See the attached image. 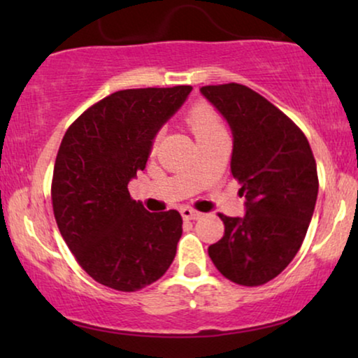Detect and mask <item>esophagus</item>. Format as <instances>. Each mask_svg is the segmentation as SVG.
Listing matches in <instances>:
<instances>
[{
	"instance_id": "34e87169",
	"label": "esophagus",
	"mask_w": 358,
	"mask_h": 358,
	"mask_svg": "<svg viewBox=\"0 0 358 358\" xmlns=\"http://www.w3.org/2000/svg\"><path fill=\"white\" fill-rule=\"evenodd\" d=\"M180 215H182V218L184 220H197V218H200V212H197V210H194V208H190V207H184V208H180Z\"/></svg>"
}]
</instances>
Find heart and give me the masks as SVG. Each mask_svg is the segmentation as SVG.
<instances>
[{
  "mask_svg": "<svg viewBox=\"0 0 358 358\" xmlns=\"http://www.w3.org/2000/svg\"><path fill=\"white\" fill-rule=\"evenodd\" d=\"M185 122H187V125L199 141L210 140L213 136L224 134L222 117L208 102H195L185 114ZM156 143H158V138H155V145Z\"/></svg>",
  "mask_w": 358,
  "mask_h": 358,
  "instance_id": "obj_1",
  "label": "heart"
}]
</instances>
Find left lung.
Here are the masks:
<instances>
[{"instance_id": "obj_1", "label": "left lung", "mask_w": 358, "mask_h": 358, "mask_svg": "<svg viewBox=\"0 0 358 358\" xmlns=\"http://www.w3.org/2000/svg\"><path fill=\"white\" fill-rule=\"evenodd\" d=\"M233 131L231 174L246 197V215L218 213L224 234L208 248L223 277L259 287L296 256L315 212L317 169L306 136L290 117L251 87H200Z\"/></svg>"}]
</instances>
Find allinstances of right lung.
I'll return each mask as SVG.
<instances>
[{
	"mask_svg": "<svg viewBox=\"0 0 358 358\" xmlns=\"http://www.w3.org/2000/svg\"><path fill=\"white\" fill-rule=\"evenodd\" d=\"M192 86L140 87L104 97L68 127L52 178V207L66 246L87 275L119 292L151 285L174 261L178 210L150 213L130 197L161 125Z\"/></svg>",
	"mask_w": 358,
	"mask_h": 358,
	"instance_id": "add662e5",
	"label": "right lung"
}]
</instances>
